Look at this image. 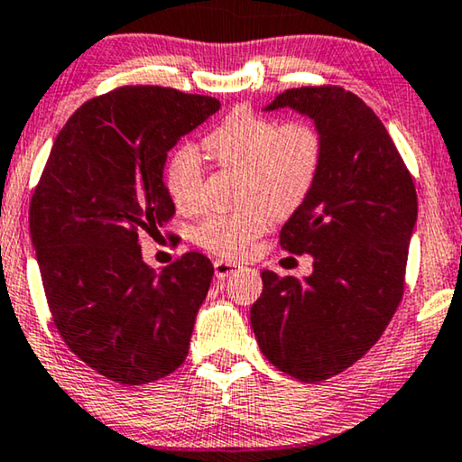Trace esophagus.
I'll list each match as a JSON object with an SVG mask.
<instances>
[{
	"label": "esophagus",
	"instance_id": "obj_1",
	"mask_svg": "<svg viewBox=\"0 0 462 462\" xmlns=\"http://www.w3.org/2000/svg\"><path fill=\"white\" fill-rule=\"evenodd\" d=\"M213 270H216L217 278H226V276H230L232 272L240 270V263L226 262V259H216V262H213Z\"/></svg>",
	"mask_w": 462,
	"mask_h": 462
}]
</instances>
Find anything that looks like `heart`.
<instances>
[{"label": "heart", "mask_w": 462, "mask_h": 462, "mask_svg": "<svg viewBox=\"0 0 462 462\" xmlns=\"http://www.w3.org/2000/svg\"><path fill=\"white\" fill-rule=\"evenodd\" d=\"M205 151L222 169L243 173L236 211L213 213L199 226L203 249L240 257L268 230L272 216H289L310 197L320 175L324 140L308 121L278 123L272 116L236 108L205 135ZM165 188L178 209L197 211L203 192V165L194 148L184 146L165 169Z\"/></svg>", "instance_id": "obj_1"}]
</instances>
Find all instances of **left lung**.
<instances>
[{"label":"left lung","mask_w":462,"mask_h":462,"mask_svg":"<svg viewBox=\"0 0 462 462\" xmlns=\"http://www.w3.org/2000/svg\"><path fill=\"white\" fill-rule=\"evenodd\" d=\"M293 108L322 134L320 175L281 230L314 257L305 278L263 270L251 327L265 358L303 383L343 373L379 341L404 295L417 190L373 108L337 86L295 88L265 110Z\"/></svg>","instance_id":"1"}]
</instances>
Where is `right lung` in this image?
<instances>
[{
    "label": "right lung",
    "instance_id": "obj_1",
    "mask_svg": "<svg viewBox=\"0 0 462 462\" xmlns=\"http://www.w3.org/2000/svg\"><path fill=\"white\" fill-rule=\"evenodd\" d=\"M219 110L211 96L125 86L75 110L31 199V240L51 320L70 352L121 385L186 360L213 263L190 251L161 272L140 234L173 217L163 169L181 135Z\"/></svg>",
    "mask_w": 462,
    "mask_h": 462
}]
</instances>
